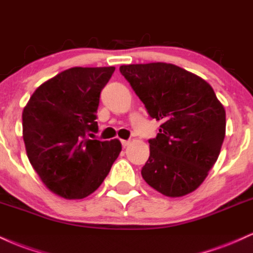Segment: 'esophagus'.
Segmentation results:
<instances>
[{"instance_id": "obj_1", "label": "esophagus", "mask_w": 253, "mask_h": 253, "mask_svg": "<svg viewBox=\"0 0 253 253\" xmlns=\"http://www.w3.org/2000/svg\"><path fill=\"white\" fill-rule=\"evenodd\" d=\"M130 144V139H122V145L123 147H127Z\"/></svg>"}]
</instances>
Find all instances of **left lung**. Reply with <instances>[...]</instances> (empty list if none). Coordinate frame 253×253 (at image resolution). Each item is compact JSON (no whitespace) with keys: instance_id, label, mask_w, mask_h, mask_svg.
I'll return each mask as SVG.
<instances>
[{"instance_id":"left-lung-1","label":"left lung","mask_w":253,"mask_h":253,"mask_svg":"<svg viewBox=\"0 0 253 253\" xmlns=\"http://www.w3.org/2000/svg\"><path fill=\"white\" fill-rule=\"evenodd\" d=\"M121 73L161 122L142 177L169 198L194 192L218 160L226 114L206 80L167 62L123 65Z\"/></svg>"}]
</instances>
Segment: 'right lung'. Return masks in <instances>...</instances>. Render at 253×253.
Wrapping results in <instances>:
<instances>
[{"label":"right lung","mask_w":253,"mask_h":253,"mask_svg":"<svg viewBox=\"0 0 253 253\" xmlns=\"http://www.w3.org/2000/svg\"><path fill=\"white\" fill-rule=\"evenodd\" d=\"M115 67H72L41 84L22 112L29 162L43 185L77 200L102 185L122 150L120 139H90L97 132L100 91Z\"/></svg>","instance_id":"1"}]
</instances>
